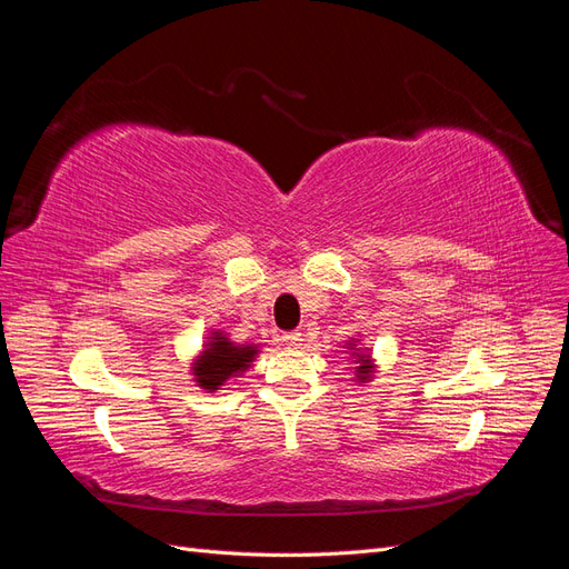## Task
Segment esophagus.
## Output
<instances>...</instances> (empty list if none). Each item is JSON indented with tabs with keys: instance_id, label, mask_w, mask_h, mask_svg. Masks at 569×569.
Listing matches in <instances>:
<instances>
[{
	"instance_id": "obj_1",
	"label": "esophagus",
	"mask_w": 569,
	"mask_h": 569,
	"mask_svg": "<svg viewBox=\"0 0 569 569\" xmlns=\"http://www.w3.org/2000/svg\"><path fill=\"white\" fill-rule=\"evenodd\" d=\"M282 343H284V347H289V349L301 347V332H299V330L284 332V335H282Z\"/></svg>"
}]
</instances>
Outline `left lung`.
Listing matches in <instances>:
<instances>
[{
    "label": "left lung",
    "mask_w": 569,
    "mask_h": 569,
    "mask_svg": "<svg viewBox=\"0 0 569 569\" xmlns=\"http://www.w3.org/2000/svg\"><path fill=\"white\" fill-rule=\"evenodd\" d=\"M347 349H353V356H356V360H353V363H358V368H356V380H358V382H370V377H372V372H375V366H372L370 356L363 353L360 349L356 351V343H349Z\"/></svg>",
    "instance_id": "obj_1"
}]
</instances>
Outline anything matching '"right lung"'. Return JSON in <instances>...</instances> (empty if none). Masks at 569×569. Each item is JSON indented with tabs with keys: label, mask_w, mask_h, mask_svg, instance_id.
<instances>
[{
	"label": "right lung",
	"mask_w": 569,
	"mask_h": 569,
	"mask_svg": "<svg viewBox=\"0 0 569 569\" xmlns=\"http://www.w3.org/2000/svg\"><path fill=\"white\" fill-rule=\"evenodd\" d=\"M256 353L258 347H253V343H234L222 332H211L206 349L197 358V363H192L194 382L206 391H216L230 377L242 375Z\"/></svg>",
	"instance_id": "obj_1"
}]
</instances>
